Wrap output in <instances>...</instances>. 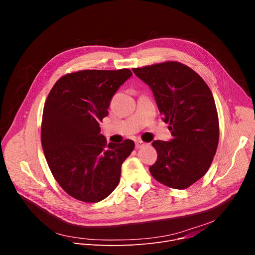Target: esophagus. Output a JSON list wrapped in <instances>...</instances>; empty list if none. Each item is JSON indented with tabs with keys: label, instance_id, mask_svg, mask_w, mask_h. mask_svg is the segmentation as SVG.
Wrapping results in <instances>:
<instances>
[{
	"label": "esophagus",
	"instance_id": "34e87169",
	"mask_svg": "<svg viewBox=\"0 0 255 255\" xmlns=\"http://www.w3.org/2000/svg\"><path fill=\"white\" fill-rule=\"evenodd\" d=\"M135 145H136V148H141V147L145 146V145H147V143L142 141V140H136Z\"/></svg>",
	"mask_w": 255,
	"mask_h": 255
}]
</instances>
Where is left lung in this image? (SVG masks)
Masks as SVG:
<instances>
[{"mask_svg":"<svg viewBox=\"0 0 255 255\" xmlns=\"http://www.w3.org/2000/svg\"><path fill=\"white\" fill-rule=\"evenodd\" d=\"M147 84L172 139L155 140L157 160L149 167L160 184L184 190L208 171L219 142V119L205 81L191 67L165 61L132 68Z\"/></svg>","mask_w":255,"mask_h":255,"instance_id":"left-lung-1","label":"left lung"}]
</instances>
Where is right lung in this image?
Instances as JSON below:
<instances>
[{"mask_svg":"<svg viewBox=\"0 0 255 255\" xmlns=\"http://www.w3.org/2000/svg\"><path fill=\"white\" fill-rule=\"evenodd\" d=\"M128 68L86 69L61 77L44 104L41 143L47 164L62 190L85 203H97L118 186L121 166L134 141L107 144L100 123Z\"/></svg>","mask_w":255,"mask_h":255,"instance_id":"right-lung-1","label":"right lung"}]
</instances>
